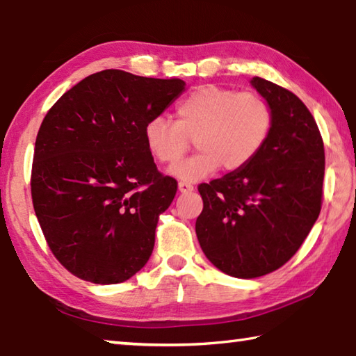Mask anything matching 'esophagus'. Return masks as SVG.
<instances>
[{
    "label": "esophagus",
    "instance_id": "1",
    "mask_svg": "<svg viewBox=\"0 0 356 356\" xmlns=\"http://www.w3.org/2000/svg\"><path fill=\"white\" fill-rule=\"evenodd\" d=\"M177 188L180 193H190V191H193V185L188 182H179Z\"/></svg>",
    "mask_w": 356,
    "mask_h": 356
}]
</instances>
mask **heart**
<instances>
[{
    "label": "heart",
    "mask_w": 356,
    "mask_h": 356,
    "mask_svg": "<svg viewBox=\"0 0 356 356\" xmlns=\"http://www.w3.org/2000/svg\"><path fill=\"white\" fill-rule=\"evenodd\" d=\"M273 114L264 97L254 92L206 84L195 89L176 105V120L155 116L144 125L149 154L171 165L195 138L200 152L170 168L171 176L185 182L206 179L222 165L237 171L254 160L267 143Z\"/></svg>",
    "instance_id": "1"
}]
</instances>
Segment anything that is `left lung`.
I'll return each instance as SVG.
<instances>
[{"label": "left lung", "instance_id": "8db88e82", "mask_svg": "<svg viewBox=\"0 0 356 356\" xmlns=\"http://www.w3.org/2000/svg\"><path fill=\"white\" fill-rule=\"evenodd\" d=\"M273 114L254 160L201 184L204 209L196 236L222 273L251 280L282 267L314 226L322 206L325 152L314 118L297 95L251 78Z\"/></svg>", "mask_w": 356, "mask_h": 356}]
</instances>
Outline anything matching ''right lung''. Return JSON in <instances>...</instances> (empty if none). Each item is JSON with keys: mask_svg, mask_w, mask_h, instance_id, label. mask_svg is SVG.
Masks as SVG:
<instances>
[{"mask_svg": "<svg viewBox=\"0 0 356 356\" xmlns=\"http://www.w3.org/2000/svg\"><path fill=\"white\" fill-rule=\"evenodd\" d=\"M184 91L179 78L108 69L69 89L42 120L33 206L51 252L72 275L118 284L147 264L177 182L156 170L144 125Z\"/></svg>", "mask_w": 356, "mask_h": 356, "instance_id": "add662e5", "label": "right lung"}]
</instances>
